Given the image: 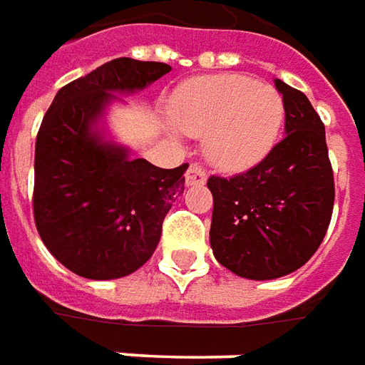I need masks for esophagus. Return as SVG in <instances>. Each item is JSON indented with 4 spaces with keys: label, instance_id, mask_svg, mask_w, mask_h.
Returning a JSON list of instances; mask_svg holds the SVG:
<instances>
[{
    "label": "esophagus",
    "instance_id": "1",
    "mask_svg": "<svg viewBox=\"0 0 365 365\" xmlns=\"http://www.w3.org/2000/svg\"><path fill=\"white\" fill-rule=\"evenodd\" d=\"M185 182H187L188 187L204 185V182H206V170H204L200 165L192 163V165L187 169V173H185Z\"/></svg>",
    "mask_w": 365,
    "mask_h": 365
}]
</instances>
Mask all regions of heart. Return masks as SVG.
<instances>
[{
  "label": "heart",
  "instance_id": "heart-1",
  "mask_svg": "<svg viewBox=\"0 0 365 365\" xmlns=\"http://www.w3.org/2000/svg\"><path fill=\"white\" fill-rule=\"evenodd\" d=\"M170 120L188 135H204V151L216 167L245 170L275 147L285 104L275 88L250 76L216 74L178 88Z\"/></svg>",
  "mask_w": 365,
  "mask_h": 365
}]
</instances>
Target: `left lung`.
<instances>
[{
  "mask_svg": "<svg viewBox=\"0 0 365 365\" xmlns=\"http://www.w3.org/2000/svg\"><path fill=\"white\" fill-rule=\"evenodd\" d=\"M275 88L285 104V139L250 170L208 178L214 257L253 281L283 277L311 259L334 206L324 123L301 90L279 78Z\"/></svg>",
  "mask_w": 365,
  "mask_h": 365,
  "instance_id": "obj_1",
  "label": "left lung"
}]
</instances>
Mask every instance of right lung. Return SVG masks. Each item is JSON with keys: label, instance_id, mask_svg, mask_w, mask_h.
Returning a JSON list of instances; mask_svg holds the SVG:
<instances>
[{"label": "right lung", "instance_id": "add662e5", "mask_svg": "<svg viewBox=\"0 0 365 365\" xmlns=\"http://www.w3.org/2000/svg\"><path fill=\"white\" fill-rule=\"evenodd\" d=\"M165 63L115 58L58 90L35 145L33 212L46 250L80 277L120 279L159 244L163 220L185 190V170L131 159L106 141L98 121L115 94L143 90Z\"/></svg>", "mask_w": 365, "mask_h": 365}]
</instances>
